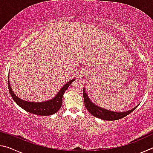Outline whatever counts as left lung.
<instances>
[{
    "label": "left lung",
    "mask_w": 153,
    "mask_h": 153,
    "mask_svg": "<svg viewBox=\"0 0 153 153\" xmlns=\"http://www.w3.org/2000/svg\"><path fill=\"white\" fill-rule=\"evenodd\" d=\"M83 96L84 98V104L85 107L87 108V110L92 114L94 117L101 119L103 120L107 121H115L123 118L126 116L128 115L129 113H131L133 111L136 109V107L131 110H129L126 112H115V111H108L105 108L98 107V106L94 104L91 100H90L88 96L87 95L86 92H85V88L83 89Z\"/></svg>",
    "instance_id": "8db88e82"
}]
</instances>
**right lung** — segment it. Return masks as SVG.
Segmentation results:
<instances>
[{"mask_svg": "<svg viewBox=\"0 0 153 153\" xmlns=\"http://www.w3.org/2000/svg\"><path fill=\"white\" fill-rule=\"evenodd\" d=\"M8 79H9V78H8ZM75 79H71L67 82L65 85H64L63 87L59 90L57 94L53 98H52L51 100L39 102L26 101V100L21 99L19 97H17L15 94V93L13 92L11 85H10L9 83V80H8V86L10 94H11L13 99L23 109H24L25 111L30 113L34 114V115L47 116L55 114L60 109L62 103H63V96L64 93L65 92L67 89L68 88L69 86H70V84Z\"/></svg>", "mask_w": 153, "mask_h": 153, "instance_id": "right-lung-1", "label": "right lung"}]
</instances>
